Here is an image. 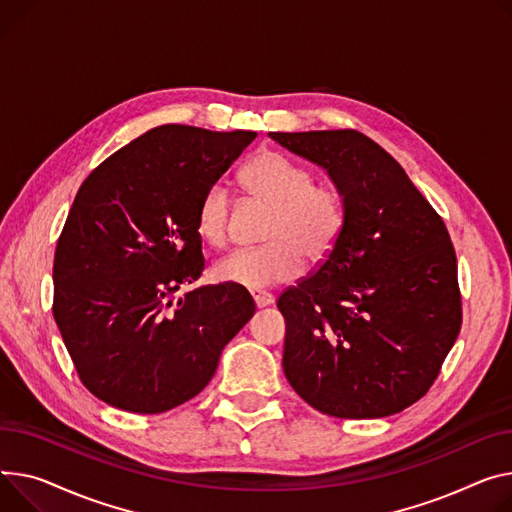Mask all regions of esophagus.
Wrapping results in <instances>:
<instances>
[{
  "label": "esophagus",
  "instance_id": "1",
  "mask_svg": "<svg viewBox=\"0 0 512 512\" xmlns=\"http://www.w3.org/2000/svg\"><path fill=\"white\" fill-rule=\"evenodd\" d=\"M251 296H253L255 304H257V309H263V306H269V304L276 302L274 294L263 292V290H251Z\"/></svg>",
  "mask_w": 512,
  "mask_h": 512
}]
</instances>
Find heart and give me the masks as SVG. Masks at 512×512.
Wrapping results in <instances>:
<instances>
[{"instance_id": "b5f03b06", "label": "heart", "mask_w": 512, "mask_h": 512, "mask_svg": "<svg viewBox=\"0 0 512 512\" xmlns=\"http://www.w3.org/2000/svg\"><path fill=\"white\" fill-rule=\"evenodd\" d=\"M241 181L251 197L269 206L261 247L238 249L214 265L216 280L265 290L298 278L309 261H323L344 232L348 203L335 183H315V173L280 152L249 160ZM230 195L222 183L203 193L197 208L199 234L212 245L228 236Z\"/></svg>"}]
</instances>
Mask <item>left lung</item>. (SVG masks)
Listing matches in <instances>:
<instances>
[{
	"mask_svg": "<svg viewBox=\"0 0 512 512\" xmlns=\"http://www.w3.org/2000/svg\"><path fill=\"white\" fill-rule=\"evenodd\" d=\"M269 138L323 166L348 203L335 249L278 298L286 379L321 414L393 416L426 395L461 329L449 230L401 164L364 133Z\"/></svg>",
	"mask_w": 512,
	"mask_h": 512,
	"instance_id": "8db88e82",
	"label": "left lung"
}]
</instances>
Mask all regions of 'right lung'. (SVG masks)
<instances>
[{
  "mask_svg": "<svg viewBox=\"0 0 512 512\" xmlns=\"http://www.w3.org/2000/svg\"><path fill=\"white\" fill-rule=\"evenodd\" d=\"M255 131L160 125L98 164L55 249L53 317L84 387L133 414L195 397L255 313L245 288L199 286L197 208Z\"/></svg>",
  "mask_w": 512,
  "mask_h": 512,
  "instance_id": "obj_1",
  "label": "right lung"
}]
</instances>
